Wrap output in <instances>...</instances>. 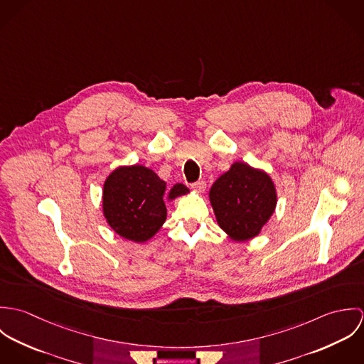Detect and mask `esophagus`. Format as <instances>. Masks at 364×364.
I'll use <instances>...</instances> for the list:
<instances>
[{
	"label": "esophagus",
	"mask_w": 364,
	"mask_h": 364,
	"mask_svg": "<svg viewBox=\"0 0 364 364\" xmlns=\"http://www.w3.org/2000/svg\"><path fill=\"white\" fill-rule=\"evenodd\" d=\"M192 189L199 192V193H202V192L206 191V182L205 181H198L195 183H192Z\"/></svg>",
	"instance_id": "34e87169"
}]
</instances>
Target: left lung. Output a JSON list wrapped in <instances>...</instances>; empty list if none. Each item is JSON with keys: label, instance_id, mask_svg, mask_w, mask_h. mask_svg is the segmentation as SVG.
I'll list each match as a JSON object with an SVG mask.
<instances>
[{"label": "left lung", "instance_id": "8db88e82", "mask_svg": "<svg viewBox=\"0 0 364 364\" xmlns=\"http://www.w3.org/2000/svg\"><path fill=\"white\" fill-rule=\"evenodd\" d=\"M208 198L220 228L240 242L259 234L277 203L270 176L245 162H234L213 183Z\"/></svg>", "mask_w": 364, "mask_h": 364}]
</instances>
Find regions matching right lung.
I'll use <instances>...</instances> for the list:
<instances>
[{
	"mask_svg": "<svg viewBox=\"0 0 364 364\" xmlns=\"http://www.w3.org/2000/svg\"><path fill=\"white\" fill-rule=\"evenodd\" d=\"M186 193L189 189L182 183L166 191V183L147 166H119L105 181V218L120 237L146 242L166 220L165 199L173 200Z\"/></svg>",
	"mask_w": 364,
	"mask_h": 364,
	"instance_id": "add662e5",
	"label": "right lung"
}]
</instances>
